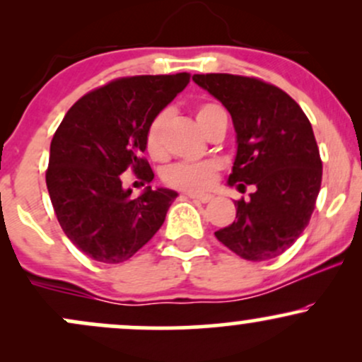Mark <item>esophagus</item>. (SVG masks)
I'll use <instances>...</instances> for the list:
<instances>
[{
	"label": "esophagus",
	"mask_w": 362,
	"mask_h": 362,
	"mask_svg": "<svg viewBox=\"0 0 362 362\" xmlns=\"http://www.w3.org/2000/svg\"><path fill=\"white\" fill-rule=\"evenodd\" d=\"M190 199H194V201H199L202 202V204H206V202H211L213 201V195L211 194H197V192H187Z\"/></svg>",
	"instance_id": "1"
}]
</instances>
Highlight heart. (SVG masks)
I'll return each mask as SVG.
<instances>
[{"label": "heart", "mask_w": 362, "mask_h": 362, "mask_svg": "<svg viewBox=\"0 0 362 362\" xmlns=\"http://www.w3.org/2000/svg\"><path fill=\"white\" fill-rule=\"evenodd\" d=\"M224 112L216 103H202L195 112L199 126L204 129L207 120L214 117L216 114ZM165 114L156 115L149 122L146 131V148L153 156L161 155V127H163ZM218 175V165L213 161H201V163H175L168 167L163 173V180L170 187L184 190H201L209 187Z\"/></svg>", "instance_id": "1"}]
</instances>
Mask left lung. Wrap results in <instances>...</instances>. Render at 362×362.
I'll list each match as a JSON object with an SVG mask.
<instances>
[{
  "label": "left lung",
  "mask_w": 362,
  "mask_h": 362,
  "mask_svg": "<svg viewBox=\"0 0 362 362\" xmlns=\"http://www.w3.org/2000/svg\"><path fill=\"white\" fill-rule=\"evenodd\" d=\"M192 80L230 112L236 156L228 185L250 199L216 238L245 260L281 255L308 226L322 184V160L305 112L286 91L255 78L211 73Z\"/></svg>",
  "instance_id": "obj_1"
}]
</instances>
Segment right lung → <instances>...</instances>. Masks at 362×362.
Wrapping results in <instances>:
<instances>
[{
  "label": "right lung",
  "mask_w": 362,
  "mask_h": 362,
  "mask_svg": "<svg viewBox=\"0 0 362 362\" xmlns=\"http://www.w3.org/2000/svg\"><path fill=\"white\" fill-rule=\"evenodd\" d=\"M189 73L120 78L81 97L62 119L45 173L62 231L90 259L119 264L143 248L177 199L172 189H124L129 168L144 180L149 122L185 88Z\"/></svg>",
  "instance_id": "obj_1"
}]
</instances>
